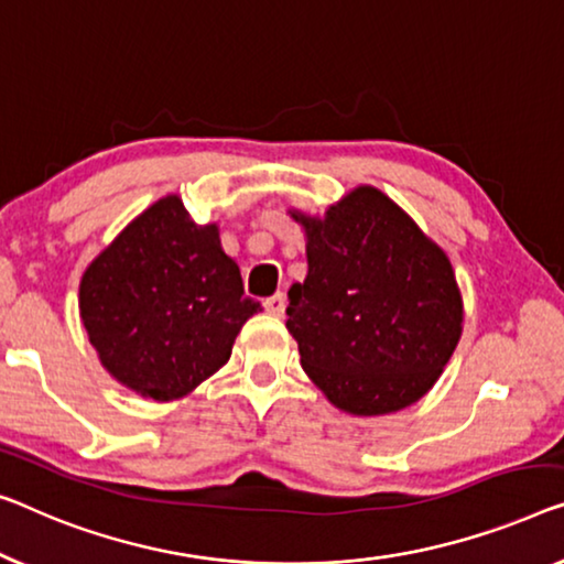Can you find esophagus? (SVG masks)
Segmentation results:
<instances>
[{"mask_svg":"<svg viewBox=\"0 0 564 564\" xmlns=\"http://www.w3.org/2000/svg\"><path fill=\"white\" fill-rule=\"evenodd\" d=\"M265 311L271 316H283V311H285V296L283 293H275V296H271V299H265Z\"/></svg>","mask_w":564,"mask_h":564,"instance_id":"esophagus-1","label":"esophagus"}]
</instances>
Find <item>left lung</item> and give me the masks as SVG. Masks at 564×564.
Segmentation results:
<instances>
[{
	"label": "left lung",
	"instance_id": "1",
	"mask_svg": "<svg viewBox=\"0 0 564 564\" xmlns=\"http://www.w3.org/2000/svg\"><path fill=\"white\" fill-rule=\"evenodd\" d=\"M308 273L289 291L285 329L334 408L388 415L433 388L464 332V301L443 248L377 187L311 217Z\"/></svg>",
	"mask_w": 564,
	"mask_h": 564
}]
</instances>
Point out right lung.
Segmentation results:
<instances>
[{
    "instance_id": "add662e5",
    "label": "right lung",
    "mask_w": 564,
    "mask_h": 564,
    "mask_svg": "<svg viewBox=\"0 0 564 564\" xmlns=\"http://www.w3.org/2000/svg\"><path fill=\"white\" fill-rule=\"evenodd\" d=\"M78 306L108 375L159 402L213 377L260 311L217 225H197L176 195L144 209L86 268Z\"/></svg>"
}]
</instances>
